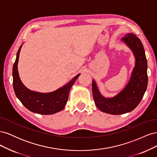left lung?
<instances>
[{
  "label": "left lung",
  "instance_id": "1",
  "mask_svg": "<svg viewBox=\"0 0 157 157\" xmlns=\"http://www.w3.org/2000/svg\"><path fill=\"white\" fill-rule=\"evenodd\" d=\"M122 40L132 50L136 58L135 67L126 87L115 97L105 98L101 96L96 82L92 80L95 103L99 110L111 115H121L134 110L143 98L148 82L147 61L141 40L133 33H128Z\"/></svg>",
  "mask_w": 157,
  "mask_h": 157
}]
</instances>
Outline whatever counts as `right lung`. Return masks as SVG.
<instances>
[{
	"instance_id": "right-lung-1",
	"label": "right lung",
	"mask_w": 157,
	"mask_h": 157,
	"mask_svg": "<svg viewBox=\"0 0 157 157\" xmlns=\"http://www.w3.org/2000/svg\"><path fill=\"white\" fill-rule=\"evenodd\" d=\"M22 44L19 48L13 65V87L17 98L31 112L41 115H52L63 110L67 102L69 93L78 78L77 75L65 86L50 93L36 92L27 88L21 82L17 71L19 56Z\"/></svg>"
}]
</instances>
